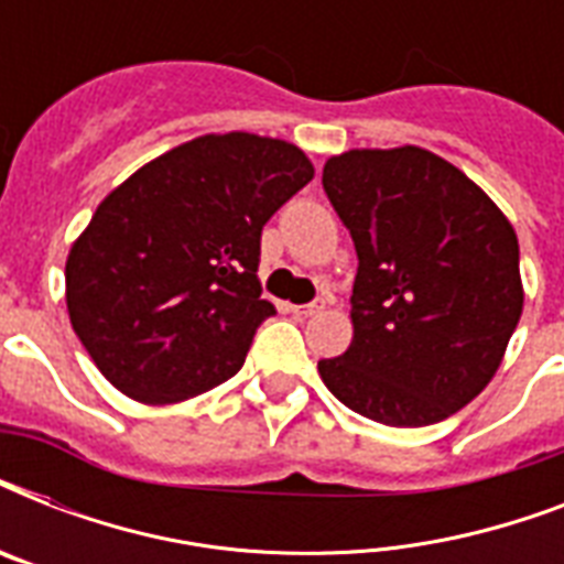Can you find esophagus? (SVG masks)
<instances>
[{"label":"esophagus","instance_id":"34e87169","mask_svg":"<svg viewBox=\"0 0 564 564\" xmlns=\"http://www.w3.org/2000/svg\"><path fill=\"white\" fill-rule=\"evenodd\" d=\"M322 310H325V304H322V301H316V304H292L290 307V313L292 316H301V318H307V316H316V313H322Z\"/></svg>","mask_w":564,"mask_h":564}]
</instances>
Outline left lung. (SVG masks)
<instances>
[{
	"mask_svg": "<svg viewBox=\"0 0 564 564\" xmlns=\"http://www.w3.org/2000/svg\"><path fill=\"white\" fill-rule=\"evenodd\" d=\"M351 230L354 339L318 360L334 398L386 427H427L489 386L524 310L512 221L465 172L419 149L327 158Z\"/></svg>",
	"mask_w": 564,
	"mask_h": 564,
	"instance_id": "1",
	"label": "left lung"
}]
</instances>
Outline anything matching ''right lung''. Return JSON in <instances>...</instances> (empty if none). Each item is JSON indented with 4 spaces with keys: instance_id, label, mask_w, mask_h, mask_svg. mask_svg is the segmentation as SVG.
<instances>
[{
    "instance_id": "add662e5",
    "label": "right lung",
    "mask_w": 564,
    "mask_h": 564,
    "mask_svg": "<svg viewBox=\"0 0 564 564\" xmlns=\"http://www.w3.org/2000/svg\"><path fill=\"white\" fill-rule=\"evenodd\" d=\"M316 170L274 137L204 134L110 189L66 257V310L96 369L140 403L237 375L257 327L260 234Z\"/></svg>"
}]
</instances>
